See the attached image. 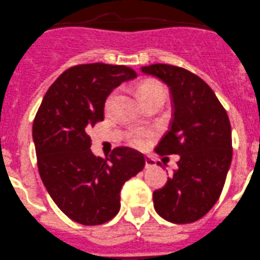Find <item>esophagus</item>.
Segmentation results:
<instances>
[{"label": "esophagus", "mask_w": 260, "mask_h": 260, "mask_svg": "<svg viewBox=\"0 0 260 260\" xmlns=\"http://www.w3.org/2000/svg\"><path fill=\"white\" fill-rule=\"evenodd\" d=\"M155 162L150 157H145V169H150V167H154Z\"/></svg>", "instance_id": "1"}]
</instances>
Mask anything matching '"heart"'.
Returning a JSON list of instances; mask_svg holds the SVG:
<instances>
[{
	"instance_id": "b5f03b06",
	"label": "heart",
	"mask_w": 260,
	"mask_h": 260,
	"mask_svg": "<svg viewBox=\"0 0 260 260\" xmlns=\"http://www.w3.org/2000/svg\"><path fill=\"white\" fill-rule=\"evenodd\" d=\"M138 93H139L140 101H142V102H144V101L149 100V98H152V97H155V95L166 94V90H165V88L160 85V84L157 83V81H145V83H143L142 85L139 86V90H138ZM116 94H117V91L115 90V91H112L110 95H108L107 100H106V103H105L106 110H110L111 106H112L113 100H115ZM147 142H148V135L144 134V133L134 132L132 134V143L135 145V147H138V148L145 147Z\"/></svg>"
}]
</instances>
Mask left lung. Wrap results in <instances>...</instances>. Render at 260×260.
<instances>
[{
	"mask_svg": "<svg viewBox=\"0 0 260 260\" xmlns=\"http://www.w3.org/2000/svg\"><path fill=\"white\" fill-rule=\"evenodd\" d=\"M140 70L171 91V125L155 153L180 155L174 176L153 192L154 209L172 223H191L211 211L223 189L232 159L229 116L211 86L189 70L166 63Z\"/></svg>",
	"mask_w": 260,
	"mask_h": 260,
	"instance_id": "8db88e82",
	"label": "left lung"
}]
</instances>
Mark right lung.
<instances>
[{
  "label": "right lung",
  "mask_w": 260,
  "mask_h": 260,
  "mask_svg": "<svg viewBox=\"0 0 260 260\" xmlns=\"http://www.w3.org/2000/svg\"><path fill=\"white\" fill-rule=\"evenodd\" d=\"M135 78L123 65L73 66L49 86L34 118L42 181L58 208L78 223L97 226L112 219L123 184L144 169V155L127 147L115 148L106 159L95 157L86 134L105 118L111 91Z\"/></svg>",
  "instance_id": "1"
}]
</instances>
